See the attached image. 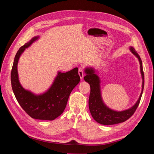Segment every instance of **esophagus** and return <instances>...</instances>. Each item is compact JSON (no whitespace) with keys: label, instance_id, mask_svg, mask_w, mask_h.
Listing matches in <instances>:
<instances>
[{"label":"esophagus","instance_id":"esophagus-1","mask_svg":"<svg viewBox=\"0 0 154 154\" xmlns=\"http://www.w3.org/2000/svg\"><path fill=\"white\" fill-rule=\"evenodd\" d=\"M78 74L79 76H80L81 80H83V78L84 76V71H83V69L82 67L79 68V71H78Z\"/></svg>","mask_w":154,"mask_h":154}]
</instances>
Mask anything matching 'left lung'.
Masks as SVG:
<instances>
[{
	"mask_svg": "<svg viewBox=\"0 0 154 154\" xmlns=\"http://www.w3.org/2000/svg\"><path fill=\"white\" fill-rule=\"evenodd\" d=\"M130 50L138 58L139 63H140L141 73L143 78V85L142 91L137 101L136 104L129 109L117 112L108 108L104 104L103 100L101 99L100 85V80L98 76L95 74L94 70L92 68H86L85 70L86 76L84 77V80L85 82L89 83L91 87V93L89 99H88V107H89V110L92 118L97 123L101 125H110L125 122L134 114L135 111L136 110L137 108L139 102H140L144 84L142 61L140 57H139L134 48L130 47Z\"/></svg>",
	"mask_w": 154,
	"mask_h": 154,
	"instance_id": "obj_1",
	"label": "left lung"
}]
</instances>
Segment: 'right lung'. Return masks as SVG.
<instances>
[{
  "label": "right lung",
  "mask_w": 154,
  "mask_h": 154,
  "mask_svg": "<svg viewBox=\"0 0 154 154\" xmlns=\"http://www.w3.org/2000/svg\"><path fill=\"white\" fill-rule=\"evenodd\" d=\"M38 38V36L32 38L17 51L11 72V87L18 103L30 117L36 119L51 121L63 113L69 95L80 82V78L78 74V69L76 67L67 72H58L53 85L42 94L35 95L24 89L18 80V62L26 48Z\"/></svg>",
  "instance_id": "add662e5"
}]
</instances>
